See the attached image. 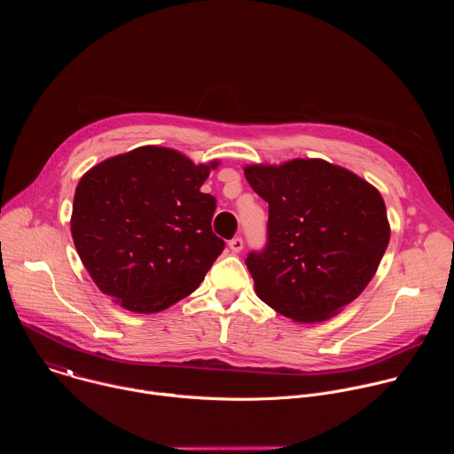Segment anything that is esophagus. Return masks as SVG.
Here are the masks:
<instances>
[{
  "label": "esophagus",
  "instance_id": "1",
  "mask_svg": "<svg viewBox=\"0 0 454 454\" xmlns=\"http://www.w3.org/2000/svg\"><path fill=\"white\" fill-rule=\"evenodd\" d=\"M228 246H230L231 253H240L242 247H244V240H242L240 237H235V239H231V240L228 242Z\"/></svg>",
  "mask_w": 454,
  "mask_h": 454
}]
</instances>
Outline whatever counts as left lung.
<instances>
[{"instance_id": "8db88e82", "label": "left lung", "mask_w": 454, "mask_h": 454, "mask_svg": "<svg viewBox=\"0 0 454 454\" xmlns=\"http://www.w3.org/2000/svg\"><path fill=\"white\" fill-rule=\"evenodd\" d=\"M244 176L270 205L266 249L246 258L256 296L300 323L341 312L370 284L390 242L379 190L319 158L246 165Z\"/></svg>"}]
</instances>
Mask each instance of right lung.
<instances>
[{
  "label": "right lung",
  "instance_id": "add662e5",
  "mask_svg": "<svg viewBox=\"0 0 454 454\" xmlns=\"http://www.w3.org/2000/svg\"><path fill=\"white\" fill-rule=\"evenodd\" d=\"M219 161L144 145L104 160L79 181L72 237L97 287L151 314L196 291L224 249L212 231L215 198L201 186Z\"/></svg>",
  "mask_w": 454,
  "mask_h": 454
}]
</instances>
